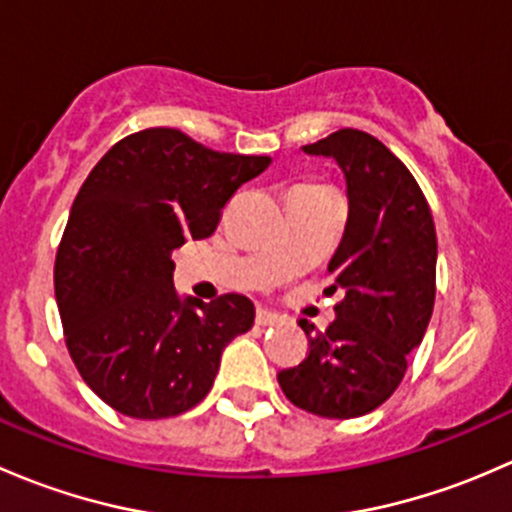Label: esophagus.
I'll list each match as a JSON object with an SVG mask.
<instances>
[{"label":"esophagus","mask_w":512,"mask_h":512,"mask_svg":"<svg viewBox=\"0 0 512 512\" xmlns=\"http://www.w3.org/2000/svg\"><path fill=\"white\" fill-rule=\"evenodd\" d=\"M255 322L260 324V327H275V324H280L282 322V317H277V314H272V312H267V309H257V314H255Z\"/></svg>","instance_id":"esophagus-1"}]
</instances>
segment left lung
Masks as SVG:
<instances>
[{
    "mask_svg": "<svg viewBox=\"0 0 512 512\" xmlns=\"http://www.w3.org/2000/svg\"><path fill=\"white\" fill-rule=\"evenodd\" d=\"M304 153L334 158L347 178L349 220L327 267L344 297L324 332L299 319L309 352L277 381L297 409L356 418L394 394L431 322L436 225L411 170L371 133L342 128Z\"/></svg>",
    "mask_w": 512,
    "mask_h": 512,
    "instance_id": "left-lung-1",
    "label": "left lung"
}]
</instances>
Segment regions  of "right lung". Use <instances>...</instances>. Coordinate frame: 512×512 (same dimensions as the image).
<instances>
[{
  "label": "right lung",
  "instance_id": "right-lung-1",
  "mask_svg": "<svg viewBox=\"0 0 512 512\" xmlns=\"http://www.w3.org/2000/svg\"><path fill=\"white\" fill-rule=\"evenodd\" d=\"M267 156L218 153L178 128L121 138L81 185L54 262L66 349L91 391L131 418H168L213 389L220 354L255 322L242 294L173 287V250L210 237Z\"/></svg>",
  "mask_w": 512,
  "mask_h": 512
}]
</instances>
